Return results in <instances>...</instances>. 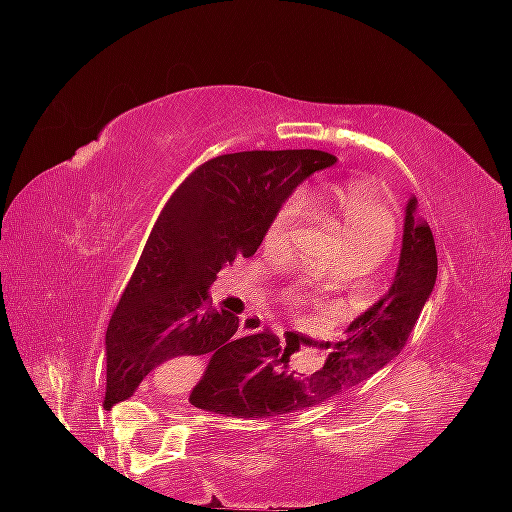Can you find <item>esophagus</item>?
<instances>
[{
  "instance_id": "1",
  "label": "esophagus",
  "mask_w": 512,
  "mask_h": 512,
  "mask_svg": "<svg viewBox=\"0 0 512 512\" xmlns=\"http://www.w3.org/2000/svg\"><path fill=\"white\" fill-rule=\"evenodd\" d=\"M262 330V322L260 320H243V332L252 334V332H260Z\"/></svg>"
}]
</instances>
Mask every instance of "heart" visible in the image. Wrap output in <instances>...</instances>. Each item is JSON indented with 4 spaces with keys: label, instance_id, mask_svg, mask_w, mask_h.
Here are the masks:
<instances>
[{
    "label": "heart",
    "instance_id": "1",
    "mask_svg": "<svg viewBox=\"0 0 512 512\" xmlns=\"http://www.w3.org/2000/svg\"><path fill=\"white\" fill-rule=\"evenodd\" d=\"M320 204L337 219L339 236L344 240L346 260L380 262L392 248L397 223L390 199L378 187L363 182H330L320 190ZM305 214L303 195H293L281 204L267 228V245H279L289 238ZM322 284L332 281V274L320 276Z\"/></svg>",
    "mask_w": 512,
    "mask_h": 512
}]
</instances>
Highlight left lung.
I'll return each mask as SVG.
<instances>
[{"instance_id":"8db88e82","label":"left lung","mask_w":512,"mask_h":512,"mask_svg":"<svg viewBox=\"0 0 512 512\" xmlns=\"http://www.w3.org/2000/svg\"><path fill=\"white\" fill-rule=\"evenodd\" d=\"M436 274L433 233L428 223L416 216V197H411L392 286L346 327L339 342L325 344V349H330L325 366L308 375L298 373L289 363V349L267 344L245 361L209 366L192 390L190 402L236 419L291 414L327 402L346 387L368 380L404 349L431 298Z\"/></svg>"}]
</instances>
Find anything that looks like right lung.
I'll use <instances>...</instances> for the list:
<instances>
[{
  "label": "right lung",
  "instance_id": "right-lung-1",
  "mask_svg": "<svg viewBox=\"0 0 512 512\" xmlns=\"http://www.w3.org/2000/svg\"><path fill=\"white\" fill-rule=\"evenodd\" d=\"M325 151H240L190 175L158 216L105 334L108 397H132L151 370L187 356L214 363L250 358L279 337H240V320L209 303L221 267L252 257L269 223L305 178L330 168ZM207 366V368H209Z\"/></svg>",
  "mask_w": 512,
  "mask_h": 512
}]
</instances>
